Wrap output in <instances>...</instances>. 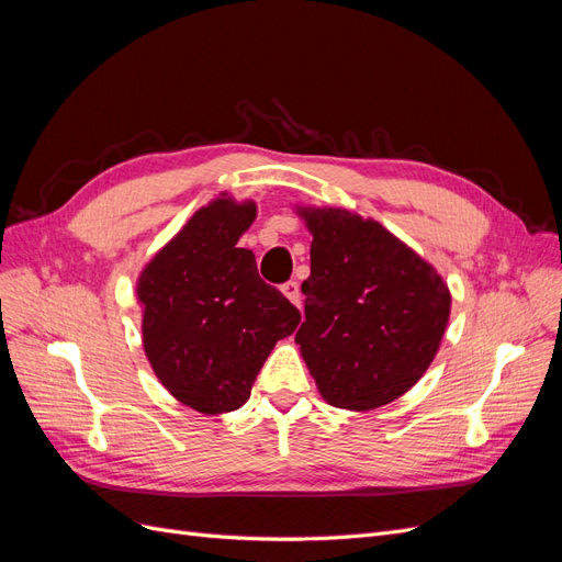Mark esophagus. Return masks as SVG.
<instances>
[{"label": "esophagus", "mask_w": 562, "mask_h": 562, "mask_svg": "<svg viewBox=\"0 0 562 562\" xmlns=\"http://www.w3.org/2000/svg\"><path fill=\"white\" fill-rule=\"evenodd\" d=\"M281 291H283V295L291 300L295 307H300V300H302V295H300V283L297 281H285L283 285H281Z\"/></svg>", "instance_id": "34e87169"}]
</instances>
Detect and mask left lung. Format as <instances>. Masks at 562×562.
<instances>
[{
  "label": "left lung",
  "mask_w": 562,
  "mask_h": 562,
  "mask_svg": "<svg viewBox=\"0 0 562 562\" xmlns=\"http://www.w3.org/2000/svg\"><path fill=\"white\" fill-rule=\"evenodd\" d=\"M312 241L295 342L321 396L372 411L427 372L450 318L438 271L375 220L345 209H300Z\"/></svg>",
  "instance_id": "left-lung-1"
}]
</instances>
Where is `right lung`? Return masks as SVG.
<instances>
[{
    "label": "right lung",
    "instance_id": "1",
    "mask_svg": "<svg viewBox=\"0 0 562 562\" xmlns=\"http://www.w3.org/2000/svg\"><path fill=\"white\" fill-rule=\"evenodd\" d=\"M255 213L252 201H211L138 279L147 361L203 415L241 407L271 349L300 323L295 304L260 279L252 250L239 248Z\"/></svg>",
    "mask_w": 562,
    "mask_h": 562
}]
</instances>
